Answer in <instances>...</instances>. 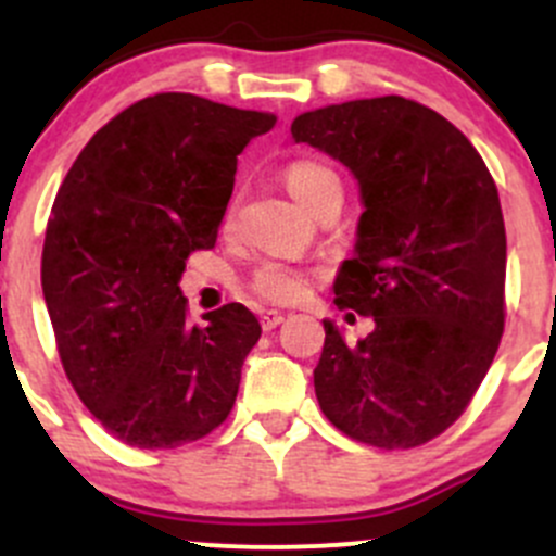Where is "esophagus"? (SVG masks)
I'll return each mask as SVG.
<instances>
[{"mask_svg":"<svg viewBox=\"0 0 556 556\" xmlns=\"http://www.w3.org/2000/svg\"><path fill=\"white\" fill-rule=\"evenodd\" d=\"M285 319V314L282 312H277V309H266L261 314V325H263V330H274L277 328L279 323H282Z\"/></svg>","mask_w":556,"mask_h":556,"instance_id":"esophagus-1","label":"esophagus"}]
</instances>
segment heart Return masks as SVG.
<instances>
[{"label":"heart","mask_w":556,"mask_h":556,"mask_svg":"<svg viewBox=\"0 0 556 556\" xmlns=\"http://www.w3.org/2000/svg\"><path fill=\"white\" fill-rule=\"evenodd\" d=\"M282 177L285 188L306 212L328 193H341V182L336 172L319 164V161H295L285 169ZM306 282H309V274L301 266H293L288 261H263L252 274L250 288L261 299L274 301V304H290V301L304 293Z\"/></svg>","instance_id":"b5f03b06"}]
</instances>
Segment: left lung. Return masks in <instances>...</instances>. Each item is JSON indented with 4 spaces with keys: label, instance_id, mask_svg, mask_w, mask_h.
I'll return each mask as SVG.
<instances>
[{
    "label": "left lung",
    "instance_id": "1",
    "mask_svg": "<svg viewBox=\"0 0 556 556\" xmlns=\"http://www.w3.org/2000/svg\"><path fill=\"white\" fill-rule=\"evenodd\" d=\"M293 142L323 150L361 188L336 306L371 314L346 341L323 319L314 392L363 444L412 450L444 433L486 377L503 336L506 226L492 174L446 117L403 97L301 112Z\"/></svg>",
    "mask_w": 556,
    "mask_h": 556
}]
</instances>
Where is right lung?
Instances as JSON below:
<instances>
[{"instance_id": "1", "label": "right lung", "mask_w": 556, "mask_h": 556, "mask_svg": "<svg viewBox=\"0 0 556 556\" xmlns=\"http://www.w3.org/2000/svg\"><path fill=\"white\" fill-rule=\"evenodd\" d=\"M274 112L193 93L131 104L83 148L53 201L42 295L61 363L88 412L123 444L174 450L231 414L261 339L247 306L185 323V257L215 244L237 155Z\"/></svg>"}]
</instances>
